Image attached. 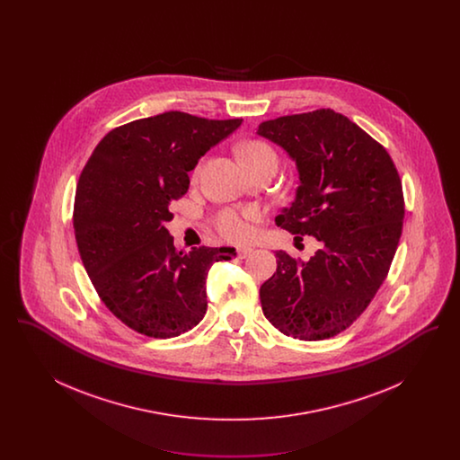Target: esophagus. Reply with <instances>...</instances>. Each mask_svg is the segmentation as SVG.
I'll list each match as a JSON object with an SVG mask.
<instances>
[{"mask_svg": "<svg viewBox=\"0 0 460 460\" xmlns=\"http://www.w3.org/2000/svg\"><path fill=\"white\" fill-rule=\"evenodd\" d=\"M252 252H253V248H252V246H240V248H238V255H240V259H246Z\"/></svg>", "mask_w": 460, "mask_h": 460, "instance_id": "obj_1", "label": "esophagus"}]
</instances>
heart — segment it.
<instances>
[{"label":"heart","instance_id":"heart-1","mask_svg":"<svg viewBox=\"0 0 460 460\" xmlns=\"http://www.w3.org/2000/svg\"><path fill=\"white\" fill-rule=\"evenodd\" d=\"M241 158L248 169L257 165H274L278 167V154L265 141H248L240 148ZM261 219V210L257 207L246 208H226L216 217V227L220 234L229 241L248 240L253 233V224Z\"/></svg>","mask_w":460,"mask_h":460}]
</instances>
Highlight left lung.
<instances>
[{
	"mask_svg": "<svg viewBox=\"0 0 460 460\" xmlns=\"http://www.w3.org/2000/svg\"><path fill=\"white\" fill-rule=\"evenodd\" d=\"M263 137L296 162L300 186L276 224L321 248L306 262L276 252L261 286L263 315L286 336L328 340L371 304L388 276L403 226L402 181L392 156L349 117L321 109L265 120Z\"/></svg>",
	"mask_w": 460,
	"mask_h": 460,
	"instance_id": "left-lung-1",
	"label": "left lung"
}]
</instances>
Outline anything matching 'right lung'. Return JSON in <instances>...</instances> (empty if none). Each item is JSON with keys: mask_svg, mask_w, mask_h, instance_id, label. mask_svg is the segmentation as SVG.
Segmentation results:
<instances>
[{"mask_svg": "<svg viewBox=\"0 0 460 460\" xmlns=\"http://www.w3.org/2000/svg\"><path fill=\"white\" fill-rule=\"evenodd\" d=\"M165 111L115 128L98 143L75 191L74 233L89 279L110 312L150 338H174L203 319L205 281L231 246L177 250L165 224L198 160L241 126Z\"/></svg>", "mask_w": 460, "mask_h": 460, "instance_id": "right-lung-1", "label": "right lung"}]
</instances>
